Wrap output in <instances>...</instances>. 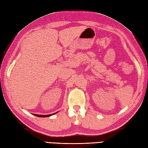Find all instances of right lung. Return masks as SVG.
<instances>
[{
  "label": "right lung",
  "mask_w": 148,
  "mask_h": 148,
  "mask_svg": "<svg viewBox=\"0 0 148 148\" xmlns=\"http://www.w3.org/2000/svg\"><path fill=\"white\" fill-rule=\"evenodd\" d=\"M58 113V112H56V113H53V114H47V115H41V114H33L34 116H36L37 117H40V118H46V117H49V116H51L52 115H54L55 114H56Z\"/></svg>",
  "instance_id": "obj_1"
}]
</instances>
